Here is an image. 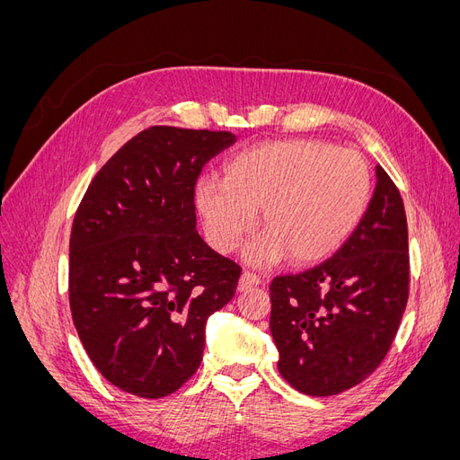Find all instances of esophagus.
<instances>
[{
    "instance_id": "34e87169",
    "label": "esophagus",
    "mask_w": 460,
    "mask_h": 460,
    "mask_svg": "<svg viewBox=\"0 0 460 460\" xmlns=\"http://www.w3.org/2000/svg\"><path fill=\"white\" fill-rule=\"evenodd\" d=\"M259 284H261V278H259L257 274H253V272L245 270V272H242V276H240L238 291H247V289H252V288H257Z\"/></svg>"
}]
</instances>
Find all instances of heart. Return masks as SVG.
Masks as SVG:
<instances>
[{"instance_id":"obj_1","label":"heart","mask_w":460,"mask_h":460,"mask_svg":"<svg viewBox=\"0 0 460 460\" xmlns=\"http://www.w3.org/2000/svg\"><path fill=\"white\" fill-rule=\"evenodd\" d=\"M372 190L365 157L316 140L247 147L225 164L222 180L196 186L198 213L208 243L230 253L252 232L255 211L267 230L245 259L313 264L330 257L363 220Z\"/></svg>"}]
</instances>
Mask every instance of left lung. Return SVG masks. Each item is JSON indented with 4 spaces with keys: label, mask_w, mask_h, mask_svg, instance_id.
<instances>
[{
    "label": "left lung",
    "mask_w": 460,
    "mask_h": 460,
    "mask_svg": "<svg viewBox=\"0 0 460 460\" xmlns=\"http://www.w3.org/2000/svg\"><path fill=\"white\" fill-rule=\"evenodd\" d=\"M409 299V232L401 193L378 164L363 220L333 257L270 284L278 370L297 392H345L378 368Z\"/></svg>",
    "instance_id": "1"
}]
</instances>
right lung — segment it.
<instances>
[{"label":"right lung","mask_w":460,"mask_h":460,"mask_svg":"<svg viewBox=\"0 0 460 460\" xmlns=\"http://www.w3.org/2000/svg\"><path fill=\"white\" fill-rule=\"evenodd\" d=\"M230 132L151 127L97 172L75 215L68 301L93 367L119 389L159 399L201 365L207 318L242 269L196 230L198 176Z\"/></svg>","instance_id":"right-lung-1"}]
</instances>
